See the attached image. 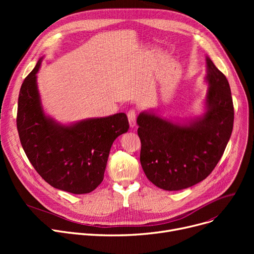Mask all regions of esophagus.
<instances>
[{"label": "esophagus", "instance_id": "esophagus-1", "mask_svg": "<svg viewBox=\"0 0 254 254\" xmlns=\"http://www.w3.org/2000/svg\"><path fill=\"white\" fill-rule=\"evenodd\" d=\"M127 119H128V124L130 127H134L136 126V111L134 109H130L127 112Z\"/></svg>", "mask_w": 254, "mask_h": 254}]
</instances>
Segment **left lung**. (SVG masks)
<instances>
[{"label":"left lung","mask_w":254,"mask_h":254,"mask_svg":"<svg viewBox=\"0 0 254 254\" xmlns=\"http://www.w3.org/2000/svg\"><path fill=\"white\" fill-rule=\"evenodd\" d=\"M206 112L186 124L173 123L153 112L137 118L140 162L157 188L180 190L203 181L214 170L231 138L234 105L226 77L206 57Z\"/></svg>","instance_id":"obj_1"}]
</instances>
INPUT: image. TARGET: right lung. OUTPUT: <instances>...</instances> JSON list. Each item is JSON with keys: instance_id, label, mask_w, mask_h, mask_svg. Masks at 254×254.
Returning <instances> with one entry per match:
<instances>
[{"instance_id": "add662e5", "label": "right lung", "mask_w": 254, "mask_h": 254, "mask_svg": "<svg viewBox=\"0 0 254 254\" xmlns=\"http://www.w3.org/2000/svg\"><path fill=\"white\" fill-rule=\"evenodd\" d=\"M25 77L20 87L16 125L29 161L48 184L75 194L96 190L104 173L114 140L128 129L125 113L89 118L64 126L47 116L41 105L37 73Z\"/></svg>"}]
</instances>
